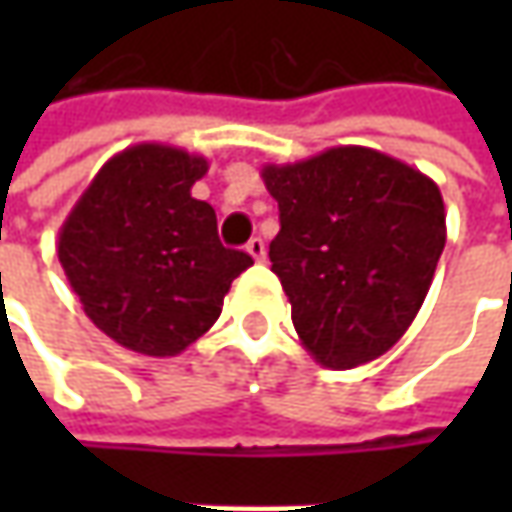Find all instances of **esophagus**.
I'll list each match as a JSON object with an SVG mask.
<instances>
[{
	"label": "esophagus",
	"instance_id": "34e87169",
	"mask_svg": "<svg viewBox=\"0 0 512 512\" xmlns=\"http://www.w3.org/2000/svg\"><path fill=\"white\" fill-rule=\"evenodd\" d=\"M247 253H250V256H253L256 262H265V256H267L265 242H262L259 236H256V239H250V242H247Z\"/></svg>",
	"mask_w": 512,
	"mask_h": 512
}]
</instances>
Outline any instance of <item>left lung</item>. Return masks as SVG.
Segmentation results:
<instances>
[{
	"instance_id": "1",
	"label": "left lung",
	"mask_w": 512,
	"mask_h": 512,
	"mask_svg": "<svg viewBox=\"0 0 512 512\" xmlns=\"http://www.w3.org/2000/svg\"><path fill=\"white\" fill-rule=\"evenodd\" d=\"M282 230L273 273L305 350L330 370L373 362L416 319L447 239L439 185L382 150L265 165Z\"/></svg>"
}]
</instances>
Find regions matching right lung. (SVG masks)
I'll list each match as a JSON object with an SVG mask.
<instances>
[{"label": "right lung", "instance_id": "obj_1", "mask_svg": "<svg viewBox=\"0 0 512 512\" xmlns=\"http://www.w3.org/2000/svg\"><path fill=\"white\" fill-rule=\"evenodd\" d=\"M207 159L142 142L110 156L59 227V262L88 319L142 356H176L219 319L253 265L222 247L216 210L190 196Z\"/></svg>", "mask_w": 512, "mask_h": 512}]
</instances>
